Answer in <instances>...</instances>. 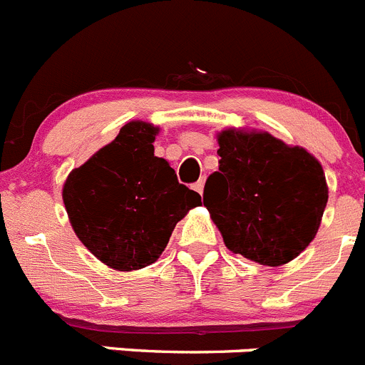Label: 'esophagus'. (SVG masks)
I'll use <instances>...</instances> for the list:
<instances>
[{
	"mask_svg": "<svg viewBox=\"0 0 365 365\" xmlns=\"http://www.w3.org/2000/svg\"><path fill=\"white\" fill-rule=\"evenodd\" d=\"M203 185H205V180H200V182H196L195 183V190H196V192H200V195H202V192H203Z\"/></svg>",
	"mask_w": 365,
	"mask_h": 365,
	"instance_id": "esophagus-1",
	"label": "esophagus"
}]
</instances>
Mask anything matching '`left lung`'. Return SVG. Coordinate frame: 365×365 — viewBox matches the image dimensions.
<instances>
[{
    "label": "left lung",
    "instance_id": "8db88e82",
    "mask_svg": "<svg viewBox=\"0 0 365 365\" xmlns=\"http://www.w3.org/2000/svg\"><path fill=\"white\" fill-rule=\"evenodd\" d=\"M220 167L203 205L235 255L269 267L294 260L313 242L327 205L326 175L304 147L265 130L216 134Z\"/></svg>",
    "mask_w": 365,
    "mask_h": 365
}]
</instances>
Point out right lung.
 Returning a JSON list of instances; mask_svg holds the SVG:
<instances>
[{
    "mask_svg": "<svg viewBox=\"0 0 365 365\" xmlns=\"http://www.w3.org/2000/svg\"><path fill=\"white\" fill-rule=\"evenodd\" d=\"M158 133L153 123L129 121L63 183L61 195L76 236L116 271L154 264L176 223L202 205V196L178 183L169 162L154 156Z\"/></svg>",
    "mask_w": 365,
    "mask_h": 365,
    "instance_id": "obj_1",
    "label": "right lung"
}]
</instances>
